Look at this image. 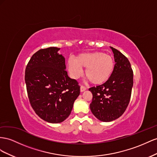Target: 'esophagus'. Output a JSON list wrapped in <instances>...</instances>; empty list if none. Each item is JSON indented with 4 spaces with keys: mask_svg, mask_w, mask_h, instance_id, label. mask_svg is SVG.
<instances>
[{
    "mask_svg": "<svg viewBox=\"0 0 157 157\" xmlns=\"http://www.w3.org/2000/svg\"><path fill=\"white\" fill-rule=\"evenodd\" d=\"M86 90V88L84 86H80V92H84Z\"/></svg>",
    "mask_w": 157,
    "mask_h": 157,
    "instance_id": "esophagus-1",
    "label": "esophagus"
}]
</instances>
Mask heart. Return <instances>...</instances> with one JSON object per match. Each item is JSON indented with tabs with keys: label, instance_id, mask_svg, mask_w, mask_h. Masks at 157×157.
Here are the masks:
<instances>
[{
	"label": "heart",
	"instance_id": "heart-1",
	"mask_svg": "<svg viewBox=\"0 0 157 157\" xmlns=\"http://www.w3.org/2000/svg\"><path fill=\"white\" fill-rule=\"evenodd\" d=\"M67 66L72 77L78 78L82 74V69L86 68L85 75L94 84H103L111 77L115 66L112 56L101 52L79 54L73 59H69Z\"/></svg>",
	"mask_w": 157,
	"mask_h": 157
}]
</instances>
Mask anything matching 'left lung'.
Listing matches in <instances>:
<instances>
[{
	"mask_svg": "<svg viewBox=\"0 0 157 157\" xmlns=\"http://www.w3.org/2000/svg\"><path fill=\"white\" fill-rule=\"evenodd\" d=\"M110 48L116 63L111 77L101 85L89 88L92 94L91 112L104 122L115 120L124 113L133 84V73L128 59L116 49Z\"/></svg>",
	"mask_w": 157,
	"mask_h": 157,
	"instance_id": "1",
	"label": "left lung"
}]
</instances>
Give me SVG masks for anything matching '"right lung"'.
Here are the masks:
<instances>
[{
	"mask_svg": "<svg viewBox=\"0 0 157 157\" xmlns=\"http://www.w3.org/2000/svg\"><path fill=\"white\" fill-rule=\"evenodd\" d=\"M60 48L41 49L33 55L25 72L28 98L42 120L58 124L69 117L80 94L77 80L65 71V59Z\"/></svg>",
	"mask_w": 157,
	"mask_h": 157,
	"instance_id": "obj_1",
	"label": "right lung"
}]
</instances>
